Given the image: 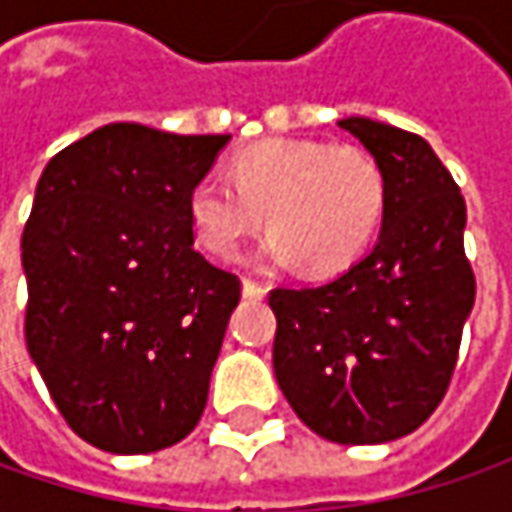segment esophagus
Masks as SVG:
<instances>
[{"label": "esophagus", "instance_id": "esophagus-1", "mask_svg": "<svg viewBox=\"0 0 512 512\" xmlns=\"http://www.w3.org/2000/svg\"><path fill=\"white\" fill-rule=\"evenodd\" d=\"M242 293H245L247 302H262L267 293L265 285H259V282H253V279H245V285H242Z\"/></svg>", "mask_w": 512, "mask_h": 512}]
</instances>
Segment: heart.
<instances>
[{
  "label": "heart",
  "instance_id": "b5f03b06",
  "mask_svg": "<svg viewBox=\"0 0 512 512\" xmlns=\"http://www.w3.org/2000/svg\"><path fill=\"white\" fill-rule=\"evenodd\" d=\"M384 202L387 179L367 150L267 139L239 150L227 179L199 176L187 190V216L199 242L219 259H236L267 216L273 230L262 247L267 262L333 273L370 245Z\"/></svg>",
  "mask_w": 512,
  "mask_h": 512
}]
</instances>
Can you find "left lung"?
Wrapping results in <instances>:
<instances>
[{
  "label": "left lung",
  "instance_id": "left-lung-1",
  "mask_svg": "<svg viewBox=\"0 0 512 512\" xmlns=\"http://www.w3.org/2000/svg\"><path fill=\"white\" fill-rule=\"evenodd\" d=\"M387 179L376 247L319 287H276L273 370L296 416L336 444L413 433L447 393L476 276L459 185L410 130L342 119Z\"/></svg>",
  "mask_w": 512,
  "mask_h": 512
}]
</instances>
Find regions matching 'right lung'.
Instances as JSON below:
<instances>
[{
    "label": "right lung",
    "instance_id": "add662e5",
    "mask_svg": "<svg viewBox=\"0 0 512 512\" xmlns=\"http://www.w3.org/2000/svg\"><path fill=\"white\" fill-rule=\"evenodd\" d=\"M227 142L113 122L42 170L22 233L25 342L99 450L156 453L202 419L242 285L193 247L187 190Z\"/></svg>",
    "mask_w": 512,
    "mask_h": 512
}]
</instances>
